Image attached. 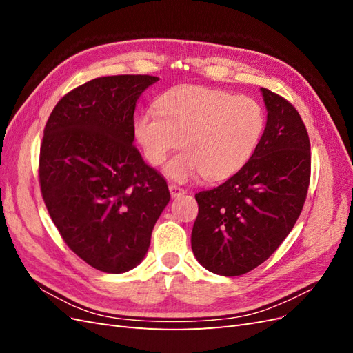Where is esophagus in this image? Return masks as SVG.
Returning <instances> with one entry per match:
<instances>
[{
  "mask_svg": "<svg viewBox=\"0 0 353 353\" xmlns=\"http://www.w3.org/2000/svg\"><path fill=\"white\" fill-rule=\"evenodd\" d=\"M169 191H170V196H172L174 199L185 194V190L178 187V185H175V184H170V185H169Z\"/></svg>",
  "mask_w": 353,
  "mask_h": 353,
  "instance_id": "obj_1",
  "label": "esophagus"
}]
</instances>
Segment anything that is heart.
Masks as SVG:
<instances>
[{"instance_id": "b5f03b06", "label": "heart", "mask_w": 353, "mask_h": 353, "mask_svg": "<svg viewBox=\"0 0 353 353\" xmlns=\"http://www.w3.org/2000/svg\"><path fill=\"white\" fill-rule=\"evenodd\" d=\"M156 112L138 114L134 138L147 163L165 166L176 183L206 176L225 179L253 156L265 131V112L249 95H232L201 85H183L166 91L154 103Z\"/></svg>"}]
</instances>
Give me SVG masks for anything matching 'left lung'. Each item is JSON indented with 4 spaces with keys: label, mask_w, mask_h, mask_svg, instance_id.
<instances>
[{
    "label": "left lung",
    "mask_w": 353,
    "mask_h": 353,
    "mask_svg": "<svg viewBox=\"0 0 353 353\" xmlns=\"http://www.w3.org/2000/svg\"><path fill=\"white\" fill-rule=\"evenodd\" d=\"M266 125L259 145L236 175L196 194L191 249L223 276L254 270L279 249L301 215L311 178V144L301 114L261 88Z\"/></svg>",
    "instance_id": "obj_1"
}]
</instances>
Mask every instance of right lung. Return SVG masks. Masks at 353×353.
Wrapping results in <instances>:
<instances>
[{"instance_id":"1","label":"right lung","mask_w":353,"mask_h":353,"mask_svg":"<svg viewBox=\"0 0 353 353\" xmlns=\"http://www.w3.org/2000/svg\"><path fill=\"white\" fill-rule=\"evenodd\" d=\"M157 81L95 78L57 103L44 130L39 184L50 216L72 252L108 274L144 259L170 199L165 178L132 145L137 101Z\"/></svg>"}]
</instances>
